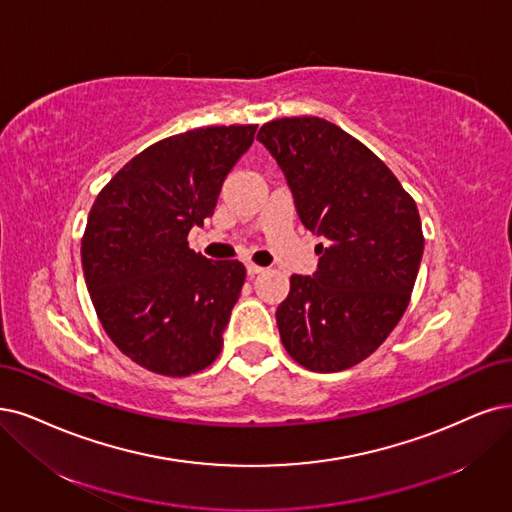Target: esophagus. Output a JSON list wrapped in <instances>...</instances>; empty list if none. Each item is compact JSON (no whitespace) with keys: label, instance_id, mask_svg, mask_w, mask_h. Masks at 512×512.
<instances>
[{"label":"esophagus","instance_id":"obj_1","mask_svg":"<svg viewBox=\"0 0 512 512\" xmlns=\"http://www.w3.org/2000/svg\"><path fill=\"white\" fill-rule=\"evenodd\" d=\"M261 272H263V268L257 266V263H246V274H249V276H257Z\"/></svg>","mask_w":512,"mask_h":512}]
</instances>
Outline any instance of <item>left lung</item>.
I'll return each instance as SVG.
<instances>
[{"label":"left lung","instance_id":"1","mask_svg":"<svg viewBox=\"0 0 512 512\" xmlns=\"http://www.w3.org/2000/svg\"><path fill=\"white\" fill-rule=\"evenodd\" d=\"M257 139L285 173L301 223L327 238L314 276H291L276 310L282 346L316 373L371 356L403 318L424 253L415 200L346 130L314 116L263 124Z\"/></svg>","mask_w":512,"mask_h":512}]
</instances>
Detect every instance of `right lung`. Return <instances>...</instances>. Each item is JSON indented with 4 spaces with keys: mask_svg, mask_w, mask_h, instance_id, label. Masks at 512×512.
<instances>
[{
    "mask_svg": "<svg viewBox=\"0 0 512 512\" xmlns=\"http://www.w3.org/2000/svg\"><path fill=\"white\" fill-rule=\"evenodd\" d=\"M255 130L206 126L149 145L90 208L82 268L92 306L111 342L147 371L185 377L221 352L246 270L194 253L187 234L213 215Z\"/></svg>",
    "mask_w": 512,
    "mask_h": 512,
    "instance_id": "1",
    "label": "right lung"
}]
</instances>
